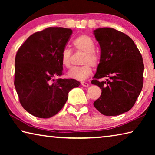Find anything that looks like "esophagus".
<instances>
[{
	"label": "esophagus",
	"instance_id": "esophagus-1",
	"mask_svg": "<svg viewBox=\"0 0 155 155\" xmlns=\"http://www.w3.org/2000/svg\"><path fill=\"white\" fill-rule=\"evenodd\" d=\"M81 85L83 86V87H87L89 86V84L87 83H85V82H81Z\"/></svg>",
	"mask_w": 155,
	"mask_h": 155
}]
</instances>
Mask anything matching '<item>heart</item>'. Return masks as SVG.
Instances as JSON below:
<instances>
[{"instance_id":"obj_1","label":"heart","mask_w":155,"mask_h":155,"mask_svg":"<svg viewBox=\"0 0 155 155\" xmlns=\"http://www.w3.org/2000/svg\"><path fill=\"white\" fill-rule=\"evenodd\" d=\"M73 46L76 51L82 52L84 53L82 64L83 66L72 68L68 72V76L70 78L78 81H84L87 79L92 74L93 67L98 66L100 63V58L98 54L94 52L95 46L91 38L85 34L78 36L73 41ZM72 52L70 49L65 48L63 50L61 55V64L65 68L71 67Z\"/></svg>"}]
</instances>
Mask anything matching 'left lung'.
Wrapping results in <instances>:
<instances>
[{
    "mask_svg": "<svg viewBox=\"0 0 155 155\" xmlns=\"http://www.w3.org/2000/svg\"><path fill=\"white\" fill-rule=\"evenodd\" d=\"M101 49V59L91 83L98 85L101 95L94 106L107 116L128 111L143 87V62L140 51L129 36L113 28L94 31ZM104 77L111 80L99 81Z\"/></svg>",
    "mask_w": 155,
    "mask_h": 155,
    "instance_id": "1",
    "label": "left lung"
}]
</instances>
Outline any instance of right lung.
Listing matches in <instances>:
<instances>
[{"mask_svg": "<svg viewBox=\"0 0 155 155\" xmlns=\"http://www.w3.org/2000/svg\"><path fill=\"white\" fill-rule=\"evenodd\" d=\"M71 28L48 27L33 33L18 50L14 85L26 111L40 118L54 116L66 103L68 93L80 85L63 75L61 55L72 34Z\"/></svg>", "mask_w": 155, "mask_h": 155, "instance_id": "1", "label": "right lung"}]
</instances>
